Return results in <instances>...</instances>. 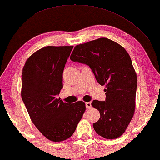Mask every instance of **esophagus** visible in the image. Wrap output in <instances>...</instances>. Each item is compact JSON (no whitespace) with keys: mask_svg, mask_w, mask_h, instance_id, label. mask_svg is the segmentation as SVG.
Returning <instances> with one entry per match:
<instances>
[{"mask_svg":"<svg viewBox=\"0 0 160 160\" xmlns=\"http://www.w3.org/2000/svg\"><path fill=\"white\" fill-rule=\"evenodd\" d=\"M85 107H86V109H91V102H86V103H85Z\"/></svg>","mask_w":160,"mask_h":160,"instance_id":"34e87169","label":"esophagus"}]
</instances>
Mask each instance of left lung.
Wrapping results in <instances>:
<instances>
[{
	"label": "left lung",
	"instance_id": "1",
	"mask_svg": "<svg viewBox=\"0 0 160 160\" xmlns=\"http://www.w3.org/2000/svg\"><path fill=\"white\" fill-rule=\"evenodd\" d=\"M70 59L89 66L97 82L106 86L105 101L91 103L100 112L93 124L95 131L108 139L122 136L133 116L137 89L129 54L120 45L102 38L76 46Z\"/></svg>",
	"mask_w": 160,
	"mask_h": 160
}]
</instances>
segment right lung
Masks as SVG:
<instances>
[{"label":"right lung","mask_w":160,"mask_h":160,"mask_svg":"<svg viewBox=\"0 0 160 160\" xmlns=\"http://www.w3.org/2000/svg\"><path fill=\"white\" fill-rule=\"evenodd\" d=\"M73 46H46L27 60L22 75V98L32 122L49 140L72 136L85 111L83 102L64 103L57 98L62 75Z\"/></svg>","instance_id":"right-lung-1"}]
</instances>
